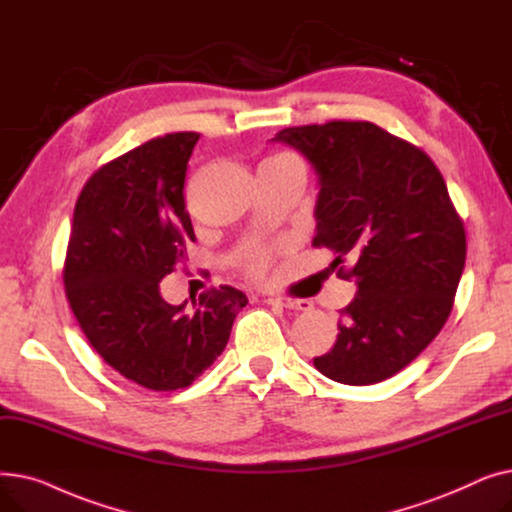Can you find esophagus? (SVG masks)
I'll use <instances>...</instances> for the list:
<instances>
[{"instance_id": "obj_1", "label": "esophagus", "mask_w": 512, "mask_h": 512, "mask_svg": "<svg viewBox=\"0 0 512 512\" xmlns=\"http://www.w3.org/2000/svg\"><path fill=\"white\" fill-rule=\"evenodd\" d=\"M267 305H278L284 309H292V311H309L313 305L307 299H290V297H267L265 299Z\"/></svg>"}]
</instances>
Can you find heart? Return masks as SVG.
Segmentation results:
<instances>
[{"mask_svg": "<svg viewBox=\"0 0 512 512\" xmlns=\"http://www.w3.org/2000/svg\"><path fill=\"white\" fill-rule=\"evenodd\" d=\"M282 159H292V157L286 155V153H278V155L267 157L265 161H282ZM265 161H263V164H265ZM276 251H278V247L249 245V247L242 249V253H240V263L245 265L253 276H261V274L267 270V265L272 263Z\"/></svg>", "mask_w": 512, "mask_h": 512, "instance_id": "b5f03b06", "label": "heart"}]
</instances>
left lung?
<instances>
[{
	"instance_id": "obj_1",
	"label": "left lung",
	"mask_w": 512,
	"mask_h": 512,
	"mask_svg": "<svg viewBox=\"0 0 512 512\" xmlns=\"http://www.w3.org/2000/svg\"><path fill=\"white\" fill-rule=\"evenodd\" d=\"M274 143L307 157L317 174L315 247L353 259L338 276L357 294L344 307L338 340L313 365L326 378L378 384L405 369L452 311L467 238L446 182L419 147L371 122L292 126Z\"/></svg>"
}]
</instances>
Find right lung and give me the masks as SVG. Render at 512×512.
<instances>
[{
  "label": "right lung",
  "instance_id": "add662e5",
  "mask_svg": "<svg viewBox=\"0 0 512 512\" xmlns=\"http://www.w3.org/2000/svg\"><path fill=\"white\" fill-rule=\"evenodd\" d=\"M197 141V132L164 134L99 168L76 201L66 253V297L80 330L107 365L155 392L191 386L249 303L232 286L199 294L193 307L159 294L195 242L184 178Z\"/></svg>",
  "mask_w": 512,
  "mask_h": 512
}]
</instances>
